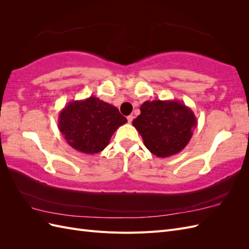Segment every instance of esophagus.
Here are the masks:
<instances>
[{"label": "esophagus", "instance_id": "esophagus-1", "mask_svg": "<svg viewBox=\"0 0 249 249\" xmlns=\"http://www.w3.org/2000/svg\"><path fill=\"white\" fill-rule=\"evenodd\" d=\"M127 118V122H129V124H131L132 122H133V119H134V116L133 115H129L126 117Z\"/></svg>", "mask_w": 249, "mask_h": 249}]
</instances>
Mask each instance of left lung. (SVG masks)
<instances>
[{
  "label": "left lung",
  "instance_id": "1",
  "mask_svg": "<svg viewBox=\"0 0 249 249\" xmlns=\"http://www.w3.org/2000/svg\"><path fill=\"white\" fill-rule=\"evenodd\" d=\"M140 111L132 124L153 155L159 158L177 155L189 143L197 120L182 102L146 101Z\"/></svg>",
  "mask_w": 249,
  "mask_h": 249
}]
</instances>
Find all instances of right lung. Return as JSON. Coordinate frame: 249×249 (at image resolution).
Listing matches in <instances>:
<instances>
[{
	"instance_id": "obj_1",
	"label": "right lung",
	"mask_w": 249,
	"mask_h": 249,
	"mask_svg": "<svg viewBox=\"0 0 249 249\" xmlns=\"http://www.w3.org/2000/svg\"><path fill=\"white\" fill-rule=\"evenodd\" d=\"M126 122L116 107L89 96L65 105L59 113L58 127L73 149L93 155L107 147L112 135Z\"/></svg>"
}]
</instances>
